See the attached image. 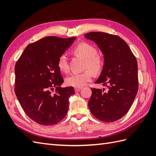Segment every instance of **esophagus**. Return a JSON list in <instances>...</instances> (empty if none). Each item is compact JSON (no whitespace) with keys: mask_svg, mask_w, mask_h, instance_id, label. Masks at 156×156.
<instances>
[{"mask_svg":"<svg viewBox=\"0 0 156 156\" xmlns=\"http://www.w3.org/2000/svg\"><path fill=\"white\" fill-rule=\"evenodd\" d=\"M82 89V87H75L74 88V90L76 92H78V91H79L80 90H81Z\"/></svg>","mask_w":156,"mask_h":156,"instance_id":"esophagus-1","label":"esophagus"}]
</instances>
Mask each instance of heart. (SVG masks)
I'll use <instances>...</instances> for the list:
<instances>
[{"label":"heart","mask_w":156,"mask_h":156,"mask_svg":"<svg viewBox=\"0 0 156 156\" xmlns=\"http://www.w3.org/2000/svg\"><path fill=\"white\" fill-rule=\"evenodd\" d=\"M73 53L75 55L85 60L84 69H90L86 70L81 73L72 74L66 78V83L69 86L82 87L85 86L92 79L94 76L92 71L96 74L100 73L104 65V61L100 56L97 55V49L94 46L86 43L78 44L74 48ZM57 66L62 73H69L70 68L65 55L60 56L58 59Z\"/></svg>","instance_id":"1"}]
</instances>
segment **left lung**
<instances>
[{
  "instance_id": "1",
  "label": "left lung",
  "mask_w": 156,
  "mask_h": 156,
  "mask_svg": "<svg viewBox=\"0 0 156 156\" xmlns=\"http://www.w3.org/2000/svg\"><path fill=\"white\" fill-rule=\"evenodd\" d=\"M84 36L96 43L103 54L104 65L95 83L107 87L106 91L91 87L89 109L101 121H116L127 113L138 92L136 58L127 43L116 35L95 31Z\"/></svg>"
}]
</instances>
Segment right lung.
<instances>
[{
	"instance_id": "obj_1",
	"label": "right lung",
	"mask_w": 156,
	"mask_h": 156,
	"mask_svg": "<svg viewBox=\"0 0 156 156\" xmlns=\"http://www.w3.org/2000/svg\"><path fill=\"white\" fill-rule=\"evenodd\" d=\"M74 39L42 38L27 45L16 63V95L26 114L39 125H55L68 112L69 99L74 90L61 87L64 79L57 62Z\"/></svg>"
}]
</instances>
